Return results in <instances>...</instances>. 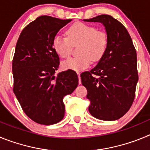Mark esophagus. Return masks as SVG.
<instances>
[{
    "label": "esophagus",
    "instance_id": "34e87169",
    "mask_svg": "<svg viewBox=\"0 0 150 150\" xmlns=\"http://www.w3.org/2000/svg\"><path fill=\"white\" fill-rule=\"evenodd\" d=\"M78 74V78H79V84H81V78H80V74L77 73Z\"/></svg>",
    "mask_w": 150,
    "mask_h": 150
}]
</instances>
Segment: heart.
Wrapping results in <instances>:
<instances>
[{"mask_svg": "<svg viewBox=\"0 0 150 150\" xmlns=\"http://www.w3.org/2000/svg\"><path fill=\"white\" fill-rule=\"evenodd\" d=\"M67 38L56 35L52 41L54 50L62 58L70 56L73 46L79 45L78 57L71 58L62 63L64 70L81 71L89 66L91 59L98 62L104 55L108 45V38L104 31L87 24L77 22L66 31Z\"/></svg>", "mask_w": 150, "mask_h": 150, "instance_id": "1", "label": "heart"}]
</instances>
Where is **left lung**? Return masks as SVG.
Segmentation results:
<instances>
[{
    "mask_svg": "<svg viewBox=\"0 0 150 150\" xmlns=\"http://www.w3.org/2000/svg\"><path fill=\"white\" fill-rule=\"evenodd\" d=\"M83 21L103 24L108 38L107 50L98 64L80 75L91 102L88 111L100 120H119L134 99L138 81L136 50L127 29L111 16L100 15Z\"/></svg>",
    "mask_w": 150,
    "mask_h": 150,
    "instance_id": "obj_1",
    "label": "left lung"
}]
</instances>
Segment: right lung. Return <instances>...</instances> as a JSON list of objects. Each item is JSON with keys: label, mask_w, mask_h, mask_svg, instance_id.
Returning a JSON list of instances; mask_svg holds the SVG:
<instances>
[{"label": "right lung", "mask_w": 150, "mask_h": 150, "mask_svg": "<svg viewBox=\"0 0 150 150\" xmlns=\"http://www.w3.org/2000/svg\"><path fill=\"white\" fill-rule=\"evenodd\" d=\"M72 19L41 16L22 30L16 46L12 70L13 92L30 120L49 125L64 118V97L78 86L75 71L55 75L59 57L52 41L62 28Z\"/></svg>", "instance_id": "add662e5"}]
</instances>
